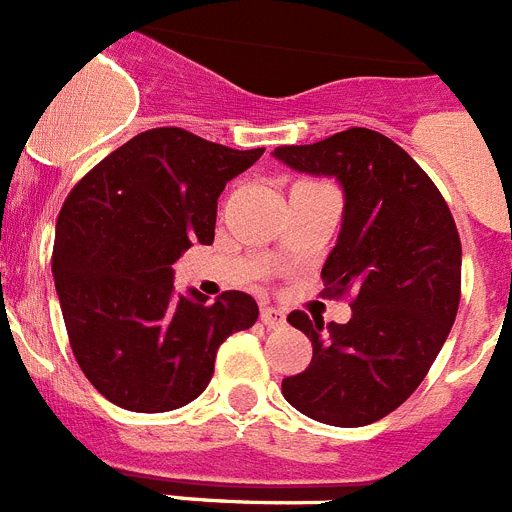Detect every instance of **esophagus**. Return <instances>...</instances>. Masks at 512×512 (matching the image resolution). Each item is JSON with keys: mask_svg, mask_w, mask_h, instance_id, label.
<instances>
[{"mask_svg": "<svg viewBox=\"0 0 512 512\" xmlns=\"http://www.w3.org/2000/svg\"><path fill=\"white\" fill-rule=\"evenodd\" d=\"M260 322L265 324V327H283V324H286V314H283L281 309H273V306H262Z\"/></svg>", "mask_w": 512, "mask_h": 512, "instance_id": "34e87169", "label": "esophagus"}]
</instances>
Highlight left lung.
<instances>
[{"label": "left lung", "mask_w": 512, "mask_h": 512, "mask_svg": "<svg viewBox=\"0 0 512 512\" xmlns=\"http://www.w3.org/2000/svg\"><path fill=\"white\" fill-rule=\"evenodd\" d=\"M275 157L345 190L335 250L322 268L324 296H353L350 322L304 311L288 322L311 340V363L283 379L301 415L361 428L394 412L441 353L461 301V239L451 208L420 164L371 128H348Z\"/></svg>", "instance_id": "8db88e82"}]
</instances>
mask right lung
I'll list each match as a JSON object with an SVG mask.
<instances>
[{"instance_id": "add662e5", "label": "right lung", "mask_w": 512, "mask_h": 512, "mask_svg": "<svg viewBox=\"0 0 512 512\" xmlns=\"http://www.w3.org/2000/svg\"><path fill=\"white\" fill-rule=\"evenodd\" d=\"M265 149H229L185 128H151L95 164L56 221L51 270L71 353L102 397L131 412L193 402L216 350L250 330L257 304L224 291L175 296L172 265L211 244L216 201Z\"/></svg>"}]
</instances>
